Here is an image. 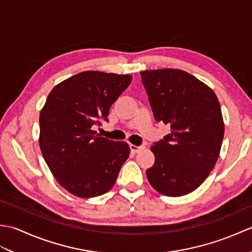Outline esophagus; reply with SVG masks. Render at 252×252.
<instances>
[{"instance_id": "1", "label": "esophagus", "mask_w": 252, "mask_h": 252, "mask_svg": "<svg viewBox=\"0 0 252 252\" xmlns=\"http://www.w3.org/2000/svg\"><path fill=\"white\" fill-rule=\"evenodd\" d=\"M145 148V146L144 145H141V146H136V145H133V144H131L130 145V149L132 153H138L140 151H142V149Z\"/></svg>"}]
</instances>
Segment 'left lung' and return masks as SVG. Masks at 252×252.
<instances>
[{
	"instance_id": "obj_1",
	"label": "left lung",
	"mask_w": 252,
	"mask_h": 252,
	"mask_svg": "<svg viewBox=\"0 0 252 252\" xmlns=\"http://www.w3.org/2000/svg\"><path fill=\"white\" fill-rule=\"evenodd\" d=\"M156 121L171 133L154 143L155 163L146 171L160 194L180 197L199 187L221 151L224 122L215 92L189 72L159 69L141 72Z\"/></svg>"
}]
</instances>
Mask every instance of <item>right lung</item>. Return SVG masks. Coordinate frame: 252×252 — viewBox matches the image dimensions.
Masks as SVG:
<instances>
[{
  "mask_svg": "<svg viewBox=\"0 0 252 252\" xmlns=\"http://www.w3.org/2000/svg\"><path fill=\"white\" fill-rule=\"evenodd\" d=\"M131 81L130 74L83 71L47 96L40 112V148L56 181L72 195L96 197L115 185L130 147L99 136L93 126L108 121L111 105Z\"/></svg>",
  "mask_w": 252,
  "mask_h": 252,
  "instance_id": "right-lung-1",
  "label": "right lung"
}]
</instances>
